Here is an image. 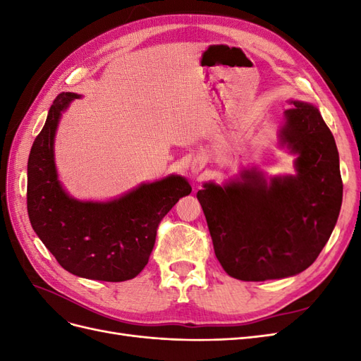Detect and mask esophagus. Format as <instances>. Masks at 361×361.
<instances>
[{"mask_svg": "<svg viewBox=\"0 0 361 361\" xmlns=\"http://www.w3.org/2000/svg\"><path fill=\"white\" fill-rule=\"evenodd\" d=\"M203 167H204V161H203V158L197 157V158H194V159H192V162H191V171H192V173H199V171H202V170H203Z\"/></svg>", "mask_w": 361, "mask_h": 361, "instance_id": "1", "label": "esophagus"}]
</instances>
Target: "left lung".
Here are the masks:
<instances>
[{
    "label": "left lung",
    "instance_id": "obj_1",
    "mask_svg": "<svg viewBox=\"0 0 361 361\" xmlns=\"http://www.w3.org/2000/svg\"><path fill=\"white\" fill-rule=\"evenodd\" d=\"M281 129L297 174L268 183L259 173L197 192L215 256L228 276L264 281L307 269L330 239L342 206L338 152L318 108L293 102Z\"/></svg>",
    "mask_w": 361,
    "mask_h": 361
}]
</instances>
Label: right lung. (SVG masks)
<instances>
[{
  "instance_id": "obj_1",
  "label": "right lung",
  "mask_w": 361,
  "mask_h": 361,
  "mask_svg": "<svg viewBox=\"0 0 361 361\" xmlns=\"http://www.w3.org/2000/svg\"><path fill=\"white\" fill-rule=\"evenodd\" d=\"M76 97L80 96L63 92L54 99L45 126L32 143L27 180L30 223L72 274L125 281L147 265L159 223L191 187L180 176H169L108 203L71 199L57 180L52 145L61 111Z\"/></svg>"
}]
</instances>
